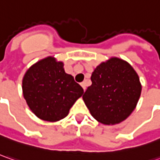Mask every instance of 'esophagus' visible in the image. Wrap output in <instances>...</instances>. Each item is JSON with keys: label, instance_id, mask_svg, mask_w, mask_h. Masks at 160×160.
Wrapping results in <instances>:
<instances>
[{"label": "esophagus", "instance_id": "esophagus-1", "mask_svg": "<svg viewBox=\"0 0 160 160\" xmlns=\"http://www.w3.org/2000/svg\"><path fill=\"white\" fill-rule=\"evenodd\" d=\"M80 85H81V87H82V88H83V89H84V91L86 90V82H81V84H80Z\"/></svg>", "mask_w": 160, "mask_h": 160}]
</instances>
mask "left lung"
Here are the masks:
<instances>
[{"mask_svg":"<svg viewBox=\"0 0 160 160\" xmlns=\"http://www.w3.org/2000/svg\"><path fill=\"white\" fill-rule=\"evenodd\" d=\"M91 81L82 98L98 122L118 124L133 112L142 85L138 74L127 61L111 58L102 62L92 72Z\"/></svg>","mask_w":160,"mask_h":160,"instance_id":"obj_1","label":"left lung"}]
</instances>
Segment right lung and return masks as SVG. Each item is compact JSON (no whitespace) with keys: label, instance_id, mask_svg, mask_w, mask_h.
Here are the masks:
<instances>
[{"label":"right lung","instance_id":"1","mask_svg":"<svg viewBox=\"0 0 160 160\" xmlns=\"http://www.w3.org/2000/svg\"><path fill=\"white\" fill-rule=\"evenodd\" d=\"M23 96L39 118L56 122L65 118L83 88L63 69V63L48 57L32 64L22 80Z\"/></svg>","mask_w":160,"mask_h":160}]
</instances>
